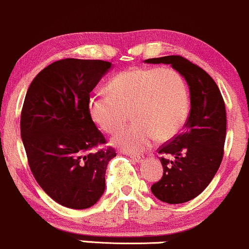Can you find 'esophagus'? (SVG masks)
<instances>
[{"instance_id": "1", "label": "esophagus", "mask_w": 249, "mask_h": 249, "mask_svg": "<svg viewBox=\"0 0 249 249\" xmlns=\"http://www.w3.org/2000/svg\"><path fill=\"white\" fill-rule=\"evenodd\" d=\"M129 158L132 159L134 162H141L142 160H143V156H141V155H129Z\"/></svg>"}]
</instances>
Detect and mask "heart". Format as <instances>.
<instances>
[{"label": "heart", "instance_id": "obj_1", "mask_svg": "<svg viewBox=\"0 0 249 249\" xmlns=\"http://www.w3.org/2000/svg\"><path fill=\"white\" fill-rule=\"evenodd\" d=\"M108 95H93L88 109L106 133H114L132 113L134 124L117 132L111 144L128 153L143 152L158 138H174L191 108L186 80L172 68H130L107 85Z\"/></svg>", "mask_w": 249, "mask_h": 249}]
</instances>
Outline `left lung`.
I'll return each mask as SVG.
<instances>
[{"mask_svg": "<svg viewBox=\"0 0 249 249\" xmlns=\"http://www.w3.org/2000/svg\"><path fill=\"white\" fill-rule=\"evenodd\" d=\"M144 62L170 64L189 87L191 113L183 132L159 150L175 160L160 159L163 175L150 188L163 202H187L205 191L221 164L226 140L225 102L214 80L185 57L170 55Z\"/></svg>", "mask_w": 249, "mask_h": 249, "instance_id": "obj_1", "label": "left lung"}]
</instances>
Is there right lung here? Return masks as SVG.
I'll return each instance as SVG.
<instances>
[{"label": "right lung", "instance_id": "right-lung-1", "mask_svg": "<svg viewBox=\"0 0 249 249\" xmlns=\"http://www.w3.org/2000/svg\"><path fill=\"white\" fill-rule=\"evenodd\" d=\"M111 68L101 60L64 58L41 71L28 88L21 113V138L38 185L64 207L86 209L106 188L113 148L106 143L88 109L91 90Z\"/></svg>", "mask_w": 249, "mask_h": 249}]
</instances>
